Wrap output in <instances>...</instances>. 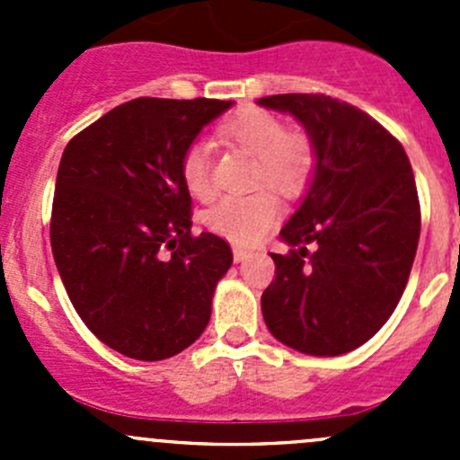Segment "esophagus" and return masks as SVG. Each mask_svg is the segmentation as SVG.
<instances>
[{
    "instance_id": "obj_1",
    "label": "esophagus",
    "mask_w": 460,
    "mask_h": 460,
    "mask_svg": "<svg viewBox=\"0 0 460 460\" xmlns=\"http://www.w3.org/2000/svg\"><path fill=\"white\" fill-rule=\"evenodd\" d=\"M249 256H252V253H249L247 249H243V247H235L234 249V260H235V262H244V260H247Z\"/></svg>"
}]
</instances>
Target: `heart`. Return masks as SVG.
Wrapping results in <instances>:
<instances>
[{"instance_id":"1","label":"heart","mask_w":460,"mask_h":460,"mask_svg":"<svg viewBox=\"0 0 460 460\" xmlns=\"http://www.w3.org/2000/svg\"><path fill=\"white\" fill-rule=\"evenodd\" d=\"M222 137L253 153L256 182H267L282 193H298L316 169V146L300 128H285L278 115L264 109H243L217 127ZM180 178L189 193H211V148L200 140L187 144L180 157ZM280 204L269 189L247 196H225L207 211V225L238 244H253L278 220Z\"/></svg>"}]
</instances>
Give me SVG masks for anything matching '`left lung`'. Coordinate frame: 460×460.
I'll list each match as a JSON object with an SVG mask.
<instances>
[{
  "mask_svg": "<svg viewBox=\"0 0 460 460\" xmlns=\"http://www.w3.org/2000/svg\"><path fill=\"white\" fill-rule=\"evenodd\" d=\"M258 104L294 115L316 146L307 198L280 231L289 253H271L264 323L303 354H347L387 323L414 264L420 204L410 157L338 97L285 93Z\"/></svg>",
  "mask_w": 460,
  "mask_h": 460,
  "instance_id": "8db88e82",
  "label": "left lung"
}]
</instances>
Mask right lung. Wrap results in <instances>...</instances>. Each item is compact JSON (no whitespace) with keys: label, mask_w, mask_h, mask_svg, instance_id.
Wrapping results in <instances>:
<instances>
[{"label":"right lung","mask_w":460,"mask_h":460,"mask_svg":"<svg viewBox=\"0 0 460 460\" xmlns=\"http://www.w3.org/2000/svg\"><path fill=\"white\" fill-rule=\"evenodd\" d=\"M234 102L137 97L64 148L50 247L73 307L104 345L164 360L200 338L217 280L234 262L226 240L191 234L180 157Z\"/></svg>","instance_id":"add662e5"}]
</instances>
